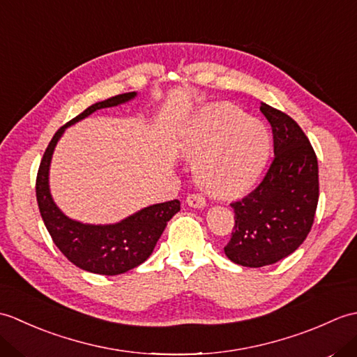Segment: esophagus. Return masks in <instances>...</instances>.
<instances>
[{
    "label": "esophagus",
    "instance_id": "1",
    "mask_svg": "<svg viewBox=\"0 0 357 357\" xmlns=\"http://www.w3.org/2000/svg\"><path fill=\"white\" fill-rule=\"evenodd\" d=\"M185 202H187L190 207L202 208V207H206V202H207V201H206V198H204L202 195H199V193H192V195L187 196Z\"/></svg>",
    "mask_w": 357,
    "mask_h": 357
}]
</instances>
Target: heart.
<instances>
[{"label":"heart","instance_id":"1","mask_svg":"<svg viewBox=\"0 0 357 357\" xmlns=\"http://www.w3.org/2000/svg\"><path fill=\"white\" fill-rule=\"evenodd\" d=\"M183 150L199 156L196 174L210 193L231 196L247 190L259 176L270 151V133L236 105L211 104L196 116Z\"/></svg>","mask_w":357,"mask_h":357}]
</instances>
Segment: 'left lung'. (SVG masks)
Masks as SVG:
<instances>
[{
	"label": "left lung",
	"mask_w": 357,
	"mask_h": 357,
	"mask_svg": "<svg viewBox=\"0 0 357 357\" xmlns=\"http://www.w3.org/2000/svg\"><path fill=\"white\" fill-rule=\"evenodd\" d=\"M275 156L255 190L231 202L234 227L224 252L234 264L264 267L291 255L312 230L319 201L317 158L293 118L261 102Z\"/></svg>",
	"instance_id": "1"
}]
</instances>
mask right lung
<instances>
[{
	"instance_id": "obj_1",
	"label": "right lung",
	"mask_w": 357,
	"mask_h": 357,
	"mask_svg": "<svg viewBox=\"0 0 357 357\" xmlns=\"http://www.w3.org/2000/svg\"><path fill=\"white\" fill-rule=\"evenodd\" d=\"M135 95V92H128L109 98L90 105L78 116L70 119L53 135L36 174L38 207L52 241L72 264L96 275H121L146 261L161 238L167 222L181 210V202L173 199L155 204L112 225L81 224L67 218L53 202L49 192V165L56 142L67 127L96 110L127 102Z\"/></svg>"
}]
</instances>
